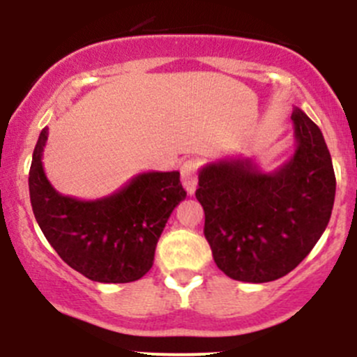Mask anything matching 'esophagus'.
<instances>
[{
	"mask_svg": "<svg viewBox=\"0 0 357 357\" xmlns=\"http://www.w3.org/2000/svg\"><path fill=\"white\" fill-rule=\"evenodd\" d=\"M181 183L185 186L186 192L190 195H193L197 190V185H199V162L193 160V158H188L181 164Z\"/></svg>",
	"mask_w": 357,
	"mask_h": 357,
	"instance_id": "obj_1",
	"label": "esophagus"
}]
</instances>
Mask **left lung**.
Wrapping results in <instances>:
<instances>
[{
	"label": "left lung",
	"mask_w": 357,
	"mask_h": 357,
	"mask_svg": "<svg viewBox=\"0 0 357 357\" xmlns=\"http://www.w3.org/2000/svg\"><path fill=\"white\" fill-rule=\"evenodd\" d=\"M294 153L275 171L252 158L208 162L195 192L214 262L238 282L266 283L289 275L321 238L332 215L335 172L323 132L291 110Z\"/></svg>",
	"instance_id": "1"
}]
</instances>
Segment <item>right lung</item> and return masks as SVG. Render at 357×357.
Here are the masks:
<instances>
[{
	"instance_id": "obj_1",
	"label": "right lung",
	"mask_w": 357,
	"mask_h": 357,
	"mask_svg": "<svg viewBox=\"0 0 357 357\" xmlns=\"http://www.w3.org/2000/svg\"><path fill=\"white\" fill-rule=\"evenodd\" d=\"M46 139L45 128L32 153L29 195L50 245L93 282L129 283L145 276L169 215L186 199L179 172H142L109 197L79 200L56 192L46 178Z\"/></svg>"
}]
</instances>
